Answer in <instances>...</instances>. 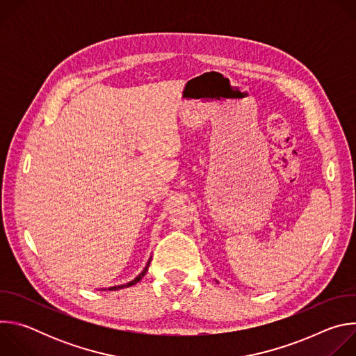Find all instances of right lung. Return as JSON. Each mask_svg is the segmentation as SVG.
Segmentation results:
<instances>
[{
	"mask_svg": "<svg viewBox=\"0 0 356 356\" xmlns=\"http://www.w3.org/2000/svg\"><path fill=\"white\" fill-rule=\"evenodd\" d=\"M149 264H150V259H149V261H147V264H146V266H145V269H143V270H142V272H140V273H139V275H138V276H136V277H135V279H134V280H131V282H129V283H125V284H121V286H114V287H110V289H108V290H118V289H124V287H129V286H134V284H136V283H138V282H139V280H140V279H142V277H143V276H145V273H146V272H147V268H149Z\"/></svg>",
	"mask_w": 356,
	"mask_h": 356,
	"instance_id": "right-lung-1",
	"label": "right lung"
}]
</instances>
